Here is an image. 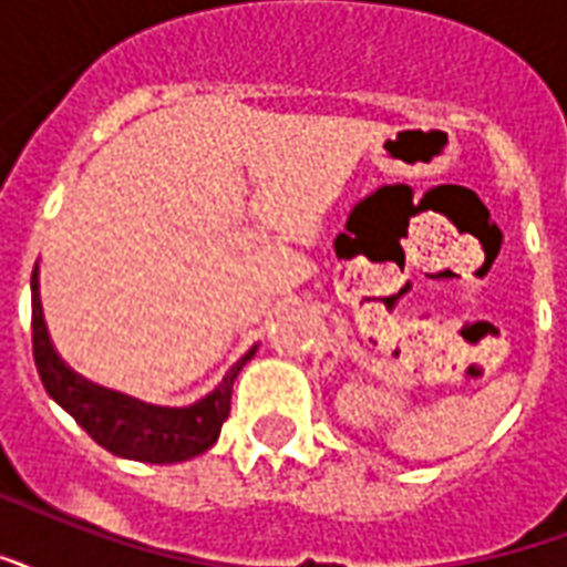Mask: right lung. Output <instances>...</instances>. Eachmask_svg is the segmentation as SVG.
Segmentation results:
<instances>
[{"label":"right lung","instance_id":"obj_1","mask_svg":"<svg viewBox=\"0 0 567 567\" xmlns=\"http://www.w3.org/2000/svg\"><path fill=\"white\" fill-rule=\"evenodd\" d=\"M38 267L32 274V353L43 389L55 404H62L76 425L106 452L142 464H178L196 457L214 446L219 427L231 410V386L246 362L252 360L258 348L240 357L226 371V378L216 383L214 392L189 408H154L145 401L130 399L112 389H103L92 380L80 378L68 369L55 353L47 323H43L41 291H38Z\"/></svg>","mask_w":567,"mask_h":567}]
</instances>
